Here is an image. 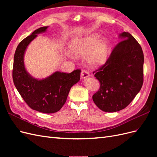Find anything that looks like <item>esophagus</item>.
I'll return each instance as SVG.
<instances>
[{"mask_svg":"<svg viewBox=\"0 0 157 157\" xmlns=\"http://www.w3.org/2000/svg\"><path fill=\"white\" fill-rule=\"evenodd\" d=\"M89 73L86 71H82L81 72V74H80V77L81 78H86L89 77Z\"/></svg>","mask_w":157,"mask_h":157,"instance_id":"1","label":"esophagus"}]
</instances>
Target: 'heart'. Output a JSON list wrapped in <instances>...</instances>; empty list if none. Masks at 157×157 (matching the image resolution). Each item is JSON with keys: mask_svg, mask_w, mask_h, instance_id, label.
<instances>
[{"mask_svg": "<svg viewBox=\"0 0 157 157\" xmlns=\"http://www.w3.org/2000/svg\"><path fill=\"white\" fill-rule=\"evenodd\" d=\"M99 36L98 33H95L73 39L70 44L72 53L79 57L85 56L87 65L92 68L101 67L107 59L109 40L105 37L99 39Z\"/></svg>", "mask_w": 157, "mask_h": 157, "instance_id": "heart-1", "label": "heart"}]
</instances>
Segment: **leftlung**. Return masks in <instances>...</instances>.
<instances>
[{
  "mask_svg": "<svg viewBox=\"0 0 157 157\" xmlns=\"http://www.w3.org/2000/svg\"><path fill=\"white\" fill-rule=\"evenodd\" d=\"M120 42L106 63L93 74L100 82L93 101L101 111H119L139 93L144 82V56L140 44L131 34L123 32Z\"/></svg>",
  "mask_w": 157,
  "mask_h": 157,
  "instance_id": "1",
  "label": "left lung"
}]
</instances>
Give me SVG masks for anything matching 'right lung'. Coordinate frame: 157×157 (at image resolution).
<instances>
[{
	"label": "right lung",
	"instance_id": "obj_1",
	"mask_svg": "<svg viewBox=\"0 0 157 157\" xmlns=\"http://www.w3.org/2000/svg\"><path fill=\"white\" fill-rule=\"evenodd\" d=\"M48 27H42L32 33L18 44L13 58V80L18 92L33 110L43 113L59 111L65 104L70 90L80 80V70L71 73L56 71L48 77L34 78L25 68L24 56L28 46Z\"/></svg>",
	"mask_w": 157,
	"mask_h": 157
}]
</instances>
